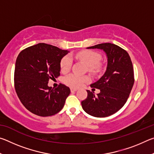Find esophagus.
<instances>
[{"label":"esophagus","mask_w":154,"mask_h":154,"mask_svg":"<svg viewBox=\"0 0 154 154\" xmlns=\"http://www.w3.org/2000/svg\"><path fill=\"white\" fill-rule=\"evenodd\" d=\"M77 90V88H71V92H76Z\"/></svg>","instance_id":"obj_1"}]
</instances>
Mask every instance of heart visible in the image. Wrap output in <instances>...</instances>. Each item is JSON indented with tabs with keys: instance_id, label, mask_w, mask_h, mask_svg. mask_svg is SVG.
<instances>
[{
	"instance_id": "heart-1",
	"label": "heart",
	"mask_w": 154,
	"mask_h": 154,
	"mask_svg": "<svg viewBox=\"0 0 154 154\" xmlns=\"http://www.w3.org/2000/svg\"><path fill=\"white\" fill-rule=\"evenodd\" d=\"M76 58L83 62L88 66L90 71H94L97 69L100 62V57L97 53L92 51H83L76 54ZM72 65V59L70 56H65L62 59L60 62L61 71L64 72H68ZM64 81L66 84L72 88H79L82 86L85 83L90 81L88 77L79 76V75L71 74L65 77Z\"/></svg>"
}]
</instances>
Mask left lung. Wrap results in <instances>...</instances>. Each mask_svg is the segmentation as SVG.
I'll use <instances>...</instances> for the list:
<instances>
[{
  "label": "left lung",
  "instance_id": "8db88e82",
  "mask_svg": "<svg viewBox=\"0 0 154 154\" xmlns=\"http://www.w3.org/2000/svg\"><path fill=\"white\" fill-rule=\"evenodd\" d=\"M105 52L107 65L105 73L91 88L100 90L95 95L87 90L88 96L82 102L85 112L96 118H105L118 111L126 103L133 87L134 70L129 54L115 44L105 43L89 47Z\"/></svg>",
  "mask_w": 154,
  "mask_h": 154
}]
</instances>
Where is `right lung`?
I'll return each instance as SVG.
<instances>
[{
  "instance_id": "1",
  "label": "right lung",
  "mask_w": 154,
  "mask_h": 154,
  "mask_svg": "<svg viewBox=\"0 0 154 154\" xmlns=\"http://www.w3.org/2000/svg\"><path fill=\"white\" fill-rule=\"evenodd\" d=\"M69 52L38 43L19 54L15 66V89L23 105L31 113L51 116L63 108L71 93L69 88L60 84L54 89L48 86V82L59 76L61 60Z\"/></svg>"
}]
</instances>
